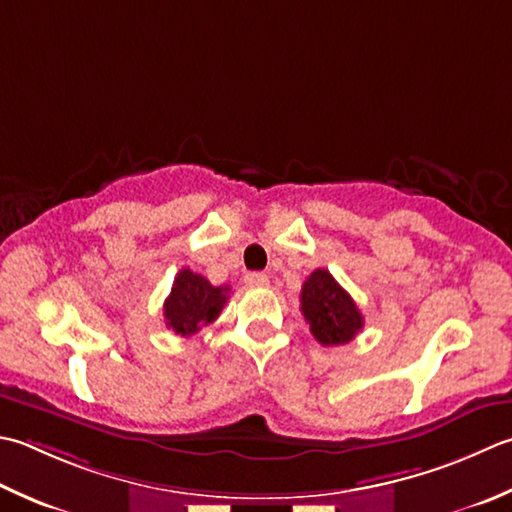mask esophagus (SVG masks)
I'll return each instance as SVG.
<instances>
[{
	"label": "esophagus",
	"instance_id": "obj_1",
	"mask_svg": "<svg viewBox=\"0 0 512 512\" xmlns=\"http://www.w3.org/2000/svg\"><path fill=\"white\" fill-rule=\"evenodd\" d=\"M244 282H246V286H250V288L268 286V275H266V273H246Z\"/></svg>",
	"mask_w": 512,
	"mask_h": 512
}]
</instances>
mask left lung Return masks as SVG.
<instances>
[{
    "label": "left lung",
    "mask_w": 512,
    "mask_h": 512,
    "mask_svg": "<svg viewBox=\"0 0 512 512\" xmlns=\"http://www.w3.org/2000/svg\"><path fill=\"white\" fill-rule=\"evenodd\" d=\"M299 302H302V315L310 324V333L322 346L348 344L364 328V317L353 297L326 268L310 273Z\"/></svg>",
    "instance_id": "1"
}]
</instances>
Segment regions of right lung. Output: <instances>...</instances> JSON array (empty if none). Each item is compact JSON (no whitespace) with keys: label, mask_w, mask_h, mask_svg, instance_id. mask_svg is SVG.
I'll use <instances>...</instances> for the list:
<instances>
[{"label":"right lung","mask_w":512,"mask_h":512,"mask_svg":"<svg viewBox=\"0 0 512 512\" xmlns=\"http://www.w3.org/2000/svg\"><path fill=\"white\" fill-rule=\"evenodd\" d=\"M228 290V286H213L206 277L182 268L164 302L166 326L182 337L195 335L222 313L228 302Z\"/></svg>","instance_id":"add662e5"}]
</instances>
